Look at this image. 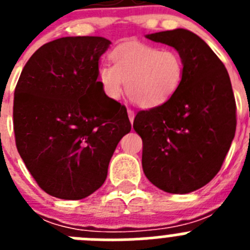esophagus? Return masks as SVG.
Listing matches in <instances>:
<instances>
[{
  "mask_svg": "<svg viewBox=\"0 0 250 250\" xmlns=\"http://www.w3.org/2000/svg\"><path fill=\"white\" fill-rule=\"evenodd\" d=\"M127 115H129V119H130V121H134V118H135V112H134V110H131V109H127Z\"/></svg>",
  "mask_w": 250,
  "mask_h": 250,
  "instance_id": "obj_1",
  "label": "esophagus"
}]
</instances>
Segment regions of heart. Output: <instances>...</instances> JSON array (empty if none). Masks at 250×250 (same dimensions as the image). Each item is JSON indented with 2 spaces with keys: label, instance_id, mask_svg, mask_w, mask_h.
Returning a JSON list of instances; mask_svg holds the SVG:
<instances>
[{
  "label": "heart",
  "instance_id": "heart-1",
  "mask_svg": "<svg viewBox=\"0 0 250 250\" xmlns=\"http://www.w3.org/2000/svg\"><path fill=\"white\" fill-rule=\"evenodd\" d=\"M112 66L101 63L98 81L104 94L119 100L124 94V83L130 100L143 107H154L169 100L185 74L182 55L171 48L130 41L110 54Z\"/></svg>",
  "mask_w": 250,
  "mask_h": 250
}]
</instances>
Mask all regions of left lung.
<instances>
[{"mask_svg": "<svg viewBox=\"0 0 250 250\" xmlns=\"http://www.w3.org/2000/svg\"><path fill=\"white\" fill-rule=\"evenodd\" d=\"M146 37L175 48L185 74L169 100L140 110L134 119L143 139V170L161 190L190 193L218 174L235 135L230 79L219 57L190 31L176 28Z\"/></svg>", "mask_w": 250, "mask_h": 250, "instance_id": "left-lung-1", "label": "left lung"}]
</instances>
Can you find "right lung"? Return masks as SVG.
Masks as SVG:
<instances>
[{
	"instance_id": "1",
	"label": "right lung",
	"mask_w": 250,
	"mask_h": 250,
	"mask_svg": "<svg viewBox=\"0 0 250 250\" xmlns=\"http://www.w3.org/2000/svg\"><path fill=\"white\" fill-rule=\"evenodd\" d=\"M110 43L98 36L54 40L30 57L17 81V150L39 187L55 198L79 200L98 190L131 130L126 107L98 81L99 60Z\"/></svg>"
}]
</instances>
